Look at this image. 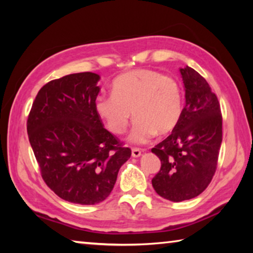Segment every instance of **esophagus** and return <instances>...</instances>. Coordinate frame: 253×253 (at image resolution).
<instances>
[{
  "label": "esophagus",
  "mask_w": 253,
  "mask_h": 253,
  "mask_svg": "<svg viewBox=\"0 0 253 253\" xmlns=\"http://www.w3.org/2000/svg\"><path fill=\"white\" fill-rule=\"evenodd\" d=\"M140 155H142V152H140L138 148H132L131 149V156L132 157H139Z\"/></svg>",
  "instance_id": "1"
}]
</instances>
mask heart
<instances>
[{
  "label": "heart",
  "mask_w": 253,
  "mask_h": 253,
  "mask_svg": "<svg viewBox=\"0 0 253 253\" xmlns=\"http://www.w3.org/2000/svg\"><path fill=\"white\" fill-rule=\"evenodd\" d=\"M95 109L108 129L116 135L126 130L132 113L136 122L128 136L132 144H146L156 135L173 131L183 114L182 87L172 77L137 69L118 76L111 95L99 96Z\"/></svg>",
  "instance_id": "heart-1"
}]
</instances>
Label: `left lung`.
Instances as JSON below:
<instances>
[{
	"label": "left lung",
	"mask_w": 253,
	"mask_h": 253,
	"mask_svg": "<svg viewBox=\"0 0 253 253\" xmlns=\"http://www.w3.org/2000/svg\"><path fill=\"white\" fill-rule=\"evenodd\" d=\"M179 72L185 90L181 121L168 138L152 148L162 163L153 187L172 202L196 198L208 187L222 143L220 104L208 81L188 66Z\"/></svg>",
	"instance_id": "obj_1"
}]
</instances>
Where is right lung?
I'll use <instances>...</instances> for the list:
<instances>
[{
  "instance_id": "right-lung-1",
  "label": "right lung",
  "mask_w": 253,
  "mask_h": 253,
  "mask_svg": "<svg viewBox=\"0 0 253 253\" xmlns=\"http://www.w3.org/2000/svg\"><path fill=\"white\" fill-rule=\"evenodd\" d=\"M100 76L80 72L40 89L28 135L41 175L59 198L92 205L108 198L131 151L105 129L96 113Z\"/></svg>"
}]
</instances>
